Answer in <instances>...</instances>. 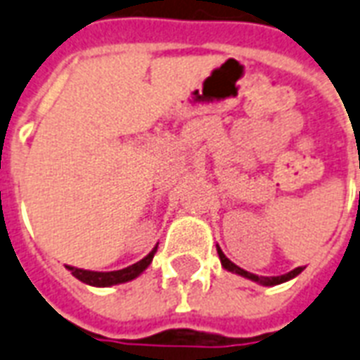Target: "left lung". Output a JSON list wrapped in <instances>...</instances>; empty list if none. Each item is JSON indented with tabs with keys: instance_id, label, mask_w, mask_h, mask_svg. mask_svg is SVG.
<instances>
[{
	"instance_id": "left-lung-1",
	"label": "left lung",
	"mask_w": 360,
	"mask_h": 360,
	"mask_svg": "<svg viewBox=\"0 0 360 360\" xmlns=\"http://www.w3.org/2000/svg\"><path fill=\"white\" fill-rule=\"evenodd\" d=\"M220 262H221V266H224V269H228V271L231 273H237V275L247 277V279L254 281V283H258V285H264V286L281 285V283H286V281L294 279L296 275H300V273L304 271V267H296V269H292V271L285 273V275H279V277H258V275H254V273L245 271V269H241L239 266H235L233 262H229L224 254H220Z\"/></svg>"
}]
</instances>
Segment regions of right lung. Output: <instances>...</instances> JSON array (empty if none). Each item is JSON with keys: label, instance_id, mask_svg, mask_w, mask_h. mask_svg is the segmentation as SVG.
Wrapping results in <instances>:
<instances>
[{"label": "right lung", "instance_id": "obj_1", "mask_svg": "<svg viewBox=\"0 0 360 360\" xmlns=\"http://www.w3.org/2000/svg\"><path fill=\"white\" fill-rule=\"evenodd\" d=\"M158 252V247L153 248L146 258H142L136 264L125 267V269H119V271H89V269H79V267L66 266L75 279H79L81 283L91 286H113L121 285V283H129V281L136 279L140 273L144 271L146 267L150 266L153 260V254Z\"/></svg>", "mask_w": 360, "mask_h": 360}]
</instances>
